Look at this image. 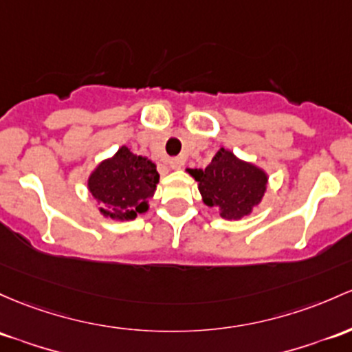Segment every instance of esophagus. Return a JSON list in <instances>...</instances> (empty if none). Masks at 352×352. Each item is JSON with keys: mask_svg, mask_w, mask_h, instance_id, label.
Segmentation results:
<instances>
[{"mask_svg": "<svg viewBox=\"0 0 352 352\" xmlns=\"http://www.w3.org/2000/svg\"><path fill=\"white\" fill-rule=\"evenodd\" d=\"M168 164H170V167H172L173 170H180V168L184 167L185 160H184L182 157H175V158H170Z\"/></svg>", "mask_w": 352, "mask_h": 352, "instance_id": "1", "label": "esophagus"}]
</instances>
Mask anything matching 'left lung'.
Wrapping results in <instances>:
<instances>
[{
    "label": "left lung",
    "instance_id": "left-lung-1",
    "mask_svg": "<svg viewBox=\"0 0 352 352\" xmlns=\"http://www.w3.org/2000/svg\"><path fill=\"white\" fill-rule=\"evenodd\" d=\"M187 172L199 185L204 204L217 208L226 220H241L252 214L267 192V172L223 146L206 168H187Z\"/></svg>",
    "mask_w": 352,
    "mask_h": 352
}]
</instances>
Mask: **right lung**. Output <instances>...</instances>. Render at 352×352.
<instances>
[{
  "mask_svg": "<svg viewBox=\"0 0 352 352\" xmlns=\"http://www.w3.org/2000/svg\"><path fill=\"white\" fill-rule=\"evenodd\" d=\"M158 180L160 175L152 160L135 155L129 146L122 145L91 170L87 188L100 204L98 210L103 217L123 222L148 212Z\"/></svg>",
  "mask_w": 352,
  "mask_h": 352,
  "instance_id": "right-lung-1",
  "label": "right lung"
}]
</instances>
